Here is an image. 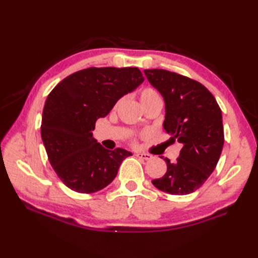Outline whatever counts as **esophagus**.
<instances>
[{"label":"esophagus","instance_id":"esophagus-1","mask_svg":"<svg viewBox=\"0 0 258 258\" xmlns=\"http://www.w3.org/2000/svg\"><path fill=\"white\" fill-rule=\"evenodd\" d=\"M135 155L138 156L139 158H141V160H145V161L151 160V158H152V155L147 154V153H136Z\"/></svg>","mask_w":258,"mask_h":258}]
</instances>
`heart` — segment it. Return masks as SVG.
<instances>
[{
    "mask_svg": "<svg viewBox=\"0 0 258 258\" xmlns=\"http://www.w3.org/2000/svg\"><path fill=\"white\" fill-rule=\"evenodd\" d=\"M140 101L142 103V105H143V107H144L153 102L162 101V100H161L160 94H158L156 90L152 89V87H144V89H142L140 92ZM119 103H120V101H117L116 103H115L114 108H116L119 105Z\"/></svg>",
    "mask_w": 258,
    "mask_h": 258,
    "instance_id": "b5f03b06",
    "label": "heart"
}]
</instances>
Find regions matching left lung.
<instances>
[{
	"instance_id": "1",
	"label": "left lung",
	"mask_w": 258,
	"mask_h": 258,
	"mask_svg": "<svg viewBox=\"0 0 258 258\" xmlns=\"http://www.w3.org/2000/svg\"><path fill=\"white\" fill-rule=\"evenodd\" d=\"M144 73L165 102L164 130L171 134L172 143L182 144L176 162L164 158L167 171L152 183L168 194H190L206 182L220 160L224 145L222 111L200 82L162 69Z\"/></svg>"
}]
</instances>
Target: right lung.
I'll use <instances>...</instances> for the list:
<instances>
[{
    "label": "right lung",
    "mask_w": 258,
    "mask_h": 258,
    "mask_svg": "<svg viewBox=\"0 0 258 258\" xmlns=\"http://www.w3.org/2000/svg\"><path fill=\"white\" fill-rule=\"evenodd\" d=\"M143 82L138 68H89L69 75L48 94L41 135L48 161L69 188L83 194L103 189L132 155L123 149H104L92 131L120 97Z\"/></svg>",
    "instance_id": "obj_1"
}]
</instances>
